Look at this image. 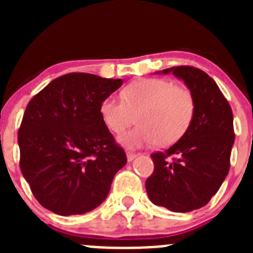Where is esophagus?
I'll return each instance as SVG.
<instances>
[{
    "label": "esophagus",
    "instance_id": "obj_1",
    "mask_svg": "<svg viewBox=\"0 0 253 253\" xmlns=\"http://www.w3.org/2000/svg\"><path fill=\"white\" fill-rule=\"evenodd\" d=\"M126 158H128L129 162H131V161H134L137 158V154L133 153V152H128V153H126Z\"/></svg>",
    "mask_w": 253,
    "mask_h": 253
}]
</instances>
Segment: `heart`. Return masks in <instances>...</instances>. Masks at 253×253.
Listing matches in <instances>:
<instances>
[{
    "label": "heart",
    "mask_w": 253,
    "mask_h": 253,
    "mask_svg": "<svg viewBox=\"0 0 253 253\" xmlns=\"http://www.w3.org/2000/svg\"><path fill=\"white\" fill-rule=\"evenodd\" d=\"M100 114L107 129L118 135L137 115L140 125L120 138L125 146L139 147L158 139L161 144H171L189 130L195 115V101L184 87L163 78H148L125 87L123 99L105 97Z\"/></svg>",
    "instance_id": "b5f03b06"
}]
</instances>
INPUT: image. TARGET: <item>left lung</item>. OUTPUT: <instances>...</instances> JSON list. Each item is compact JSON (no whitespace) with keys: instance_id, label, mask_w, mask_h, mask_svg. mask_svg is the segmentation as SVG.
<instances>
[{"instance_id":"obj_1","label":"left lung","mask_w":253,"mask_h":253,"mask_svg":"<svg viewBox=\"0 0 253 253\" xmlns=\"http://www.w3.org/2000/svg\"><path fill=\"white\" fill-rule=\"evenodd\" d=\"M189 87L195 115L189 130L165 152L152 153L154 171L146 181L151 202L187 213L210 202L227 177L234 143L233 114L213 78L191 66L163 69Z\"/></svg>"}]
</instances>
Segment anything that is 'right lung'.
Masks as SVG:
<instances>
[{"label": "right lung", "mask_w": 253, "mask_h": 253, "mask_svg": "<svg viewBox=\"0 0 253 253\" xmlns=\"http://www.w3.org/2000/svg\"><path fill=\"white\" fill-rule=\"evenodd\" d=\"M123 80L90 73L55 78L29 101L17 142L20 169L39 204L58 215L99 207L126 165L100 114Z\"/></svg>", "instance_id": "1"}]
</instances>
